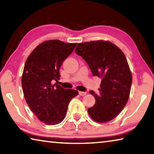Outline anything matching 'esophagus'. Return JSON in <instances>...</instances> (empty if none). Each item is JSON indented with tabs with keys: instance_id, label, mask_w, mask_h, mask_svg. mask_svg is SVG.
Returning a JSON list of instances; mask_svg holds the SVG:
<instances>
[{
	"instance_id": "esophagus-1",
	"label": "esophagus",
	"mask_w": 154,
	"mask_h": 154,
	"mask_svg": "<svg viewBox=\"0 0 154 154\" xmlns=\"http://www.w3.org/2000/svg\"><path fill=\"white\" fill-rule=\"evenodd\" d=\"M79 95L80 96H85V94H87V92H79Z\"/></svg>"
}]
</instances>
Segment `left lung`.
<instances>
[{
  "mask_svg": "<svg viewBox=\"0 0 154 154\" xmlns=\"http://www.w3.org/2000/svg\"><path fill=\"white\" fill-rule=\"evenodd\" d=\"M75 53L87 62L93 76L102 79L98 94L89 92L96 99L88 109L90 116L100 123L114 119L126 105L132 82L124 54L115 44L102 40L79 43Z\"/></svg>",
  "mask_w": 154,
  "mask_h": 154,
  "instance_id": "8db88e82",
  "label": "left lung"
}]
</instances>
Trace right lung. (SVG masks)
<instances>
[{"mask_svg":"<svg viewBox=\"0 0 154 154\" xmlns=\"http://www.w3.org/2000/svg\"><path fill=\"white\" fill-rule=\"evenodd\" d=\"M76 45L57 39L44 41L31 52L25 62L22 77L25 100L38 119L48 125L60 123L70 101L79 94L77 90L51 83L60 79L62 62Z\"/></svg>","mask_w":154,"mask_h":154,"instance_id":"obj_1","label":"right lung"}]
</instances>
